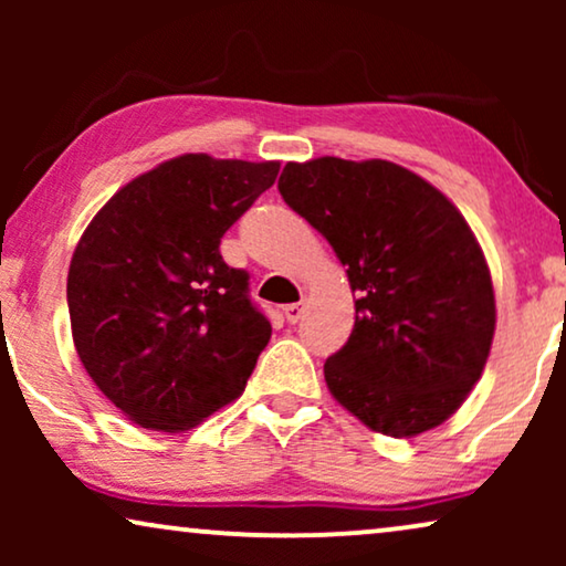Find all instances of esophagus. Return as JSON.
Returning <instances> with one entry per match:
<instances>
[{
  "label": "esophagus",
  "instance_id": "34e87169",
  "mask_svg": "<svg viewBox=\"0 0 566 566\" xmlns=\"http://www.w3.org/2000/svg\"><path fill=\"white\" fill-rule=\"evenodd\" d=\"M283 314H285V322L296 324L301 316H304V304H301V301H298V304H289L283 308Z\"/></svg>",
  "mask_w": 566,
  "mask_h": 566
}]
</instances>
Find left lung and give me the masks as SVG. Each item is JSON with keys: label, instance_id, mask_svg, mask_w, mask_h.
<instances>
[{"label": "left lung", "instance_id": "obj_1", "mask_svg": "<svg viewBox=\"0 0 566 566\" xmlns=\"http://www.w3.org/2000/svg\"><path fill=\"white\" fill-rule=\"evenodd\" d=\"M277 190L332 244L355 293V327L324 363L332 397L384 436L438 428L482 376L497 322L467 219L386 159L289 161Z\"/></svg>", "mask_w": 566, "mask_h": 566}]
</instances>
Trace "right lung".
I'll return each instance as SVG.
<instances>
[{"label": "right lung", "mask_w": 566, "mask_h": 566, "mask_svg": "<svg viewBox=\"0 0 566 566\" xmlns=\"http://www.w3.org/2000/svg\"><path fill=\"white\" fill-rule=\"evenodd\" d=\"M277 169L182 154L123 185L84 229L66 277L74 347L130 422L190 430L244 391L273 329L219 244Z\"/></svg>", "instance_id": "obj_1"}]
</instances>
